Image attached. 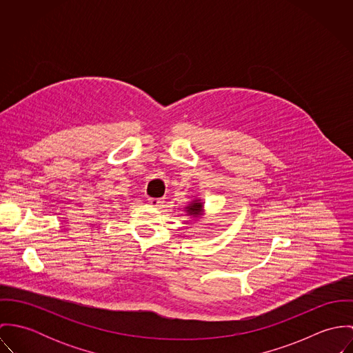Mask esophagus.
<instances>
[{"instance_id": "1", "label": "esophagus", "mask_w": 353, "mask_h": 353, "mask_svg": "<svg viewBox=\"0 0 353 353\" xmlns=\"http://www.w3.org/2000/svg\"><path fill=\"white\" fill-rule=\"evenodd\" d=\"M148 202L151 203V206H153V208H160L164 203V201L160 200V199H150Z\"/></svg>"}]
</instances>
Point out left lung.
Segmentation results:
<instances>
[{"label": "left lung", "instance_id": "8db88e82", "mask_svg": "<svg viewBox=\"0 0 353 353\" xmlns=\"http://www.w3.org/2000/svg\"><path fill=\"white\" fill-rule=\"evenodd\" d=\"M185 212H186V216H190L194 220H200L202 216H203V213H205L203 202L200 199L192 200V201L189 202L188 206H185Z\"/></svg>", "mask_w": 353, "mask_h": 353}]
</instances>
